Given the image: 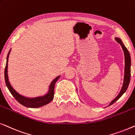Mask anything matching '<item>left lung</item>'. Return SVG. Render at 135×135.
I'll use <instances>...</instances> for the list:
<instances>
[{
    "mask_svg": "<svg viewBox=\"0 0 135 135\" xmlns=\"http://www.w3.org/2000/svg\"><path fill=\"white\" fill-rule=\"evenodd\" d=\"M115 40H116L117 43L122 46L123 51L124 52V56H125V70H124V83H123V86L122 87V89L119 92L116 97L114 99L113 101H111V103H109V106L113 105L114 103L117 100L119 99L121 97V96L127 90V88H128L129 83H130V76H131V57L130 53H129L128 49H127L126 47L125 46L124 43L119 38H115Z\"/></svg>",
    "mask_w": 135,
    "mask_h": 135,
    "instance_id": "1",
    "label": "left lung"
}]
</instances>
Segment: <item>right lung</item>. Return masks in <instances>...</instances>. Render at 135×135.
I'll use <instances>...</instances> for the list:
<instances>
[{
  "mask_svg": "<svg viewBox=\"0 0 135 135\" xmlns=\"http://www.w3.org/2000/svg\"><path fill=\"white\" fill-rule=\"evenodd\" d=\"M11 51V49L9 51L7 55V63L6 66L5 68V83L7 87H8L9 91H10L11 95L14 97L15 99L18 101L20 104L23 105L26 107L27 108H39L41 106H43L44 105H46L47 104L52 101L53 98H54V86L55 84L57 82V81L59 79L60 76H58L53 80L51 83L49 85V90L48 94H45V95L41 96V97H37L35 98H29L26 97L22 96L20 95L19 93L16 92L13 87L11 86L10 82L8 80V57L10 55V52Z\"/></svg>",
  "mask_w": 135,
  "mask_h": 135,
  "instance_id": "add662e5",
  "label": "right lung"
}]
</instances>
